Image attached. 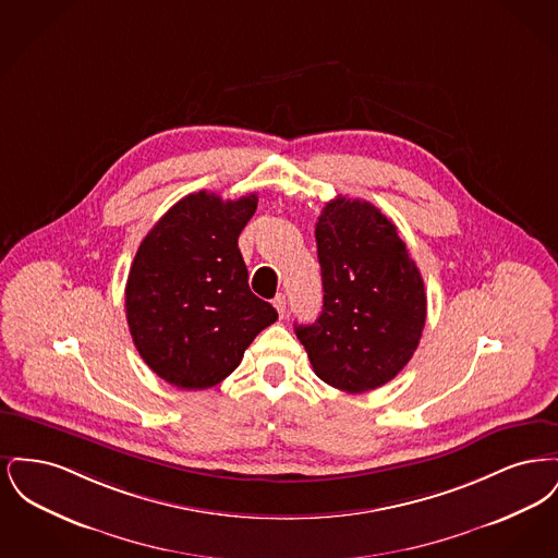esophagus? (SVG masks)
<instances>
[{"mask_svg":"<svg viewBox=\"0 0 558 558\" xmlns=\"http://www.w3.org/2000/svg\"><path fill=\"white\" fill-rule=\"evenodd\" d=\"M274 307L278 310L280 318H284V316H287V296H284V294H276V299H274Z\"/></svg>","mask_w":558,"mask_h":558,"instance_id":"34e87169","label":"esophagus"}]
</instances>
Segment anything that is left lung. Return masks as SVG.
Wrapping results in <instances>:
<instances>
[{
  "label": "left lung",
  "instance_id": "left-lung-1",
  "mask_svg": "<svg viewBox=\"0 0 558 558\" xmlns=\"http://www.w3.org/2000/svg\"><path fill=\"white\" fill-rule=\"evenodd\" d=\"M324 305L296 339L324 383L347 393L383 387L410 362L426 319L423 276L396 223L339 196L316 223Z\"/></svg>",
  "mask_w": 558,
  "mask_h": 558
}]
</instances>
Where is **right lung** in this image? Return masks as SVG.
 Here are the masks:
<instances>
[{"mask_svg": "<svg viewBox=\"0 0 558 558\" xmlns=\"http://www.w3.org/2000/svg\"><path fill=\"white\" fill-rule=\"evenodd\" d=\"M257 194L221 201L201 190L142 240L125 287L133 345L178 389H209L239 368L244 349L278 319L248 289L239 236Z\"/></svg>", "mask_w": 558, "mask_h": 558, "instance_id": "obj_1", "label": "right lung"}]
</instances>
